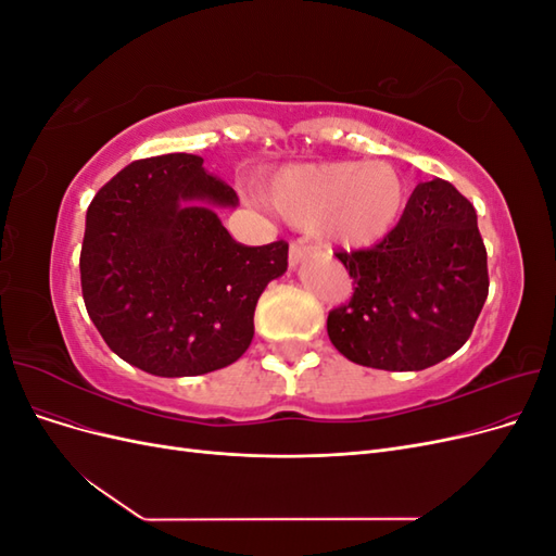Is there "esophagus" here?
Here are the masks:
<instances>
[{
    "label": "esophagus",
    "mask_w": 556,
    "mask_h": 556,
    "mask_svg": "<svg viewBox=\"0 0 556 556\" xmlns=\"http://www.w3.org/2000/svg\"><path fill=\"white\" fill-rule=\"evenodd\" d=\"M308 255H313V248L306 245V241H294L290 245V266L294 268L299 262H304Z\"/></svg>",
    "instance_id": "obj_1"
}]
</instances>
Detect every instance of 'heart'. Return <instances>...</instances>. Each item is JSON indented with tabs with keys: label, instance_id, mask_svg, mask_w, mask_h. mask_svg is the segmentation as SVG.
Instances as JSON below:
<instances>
[{
	"label": "heart",
	"instance_id": "heart-1",
	"mask_svg": "<svg viewBox=\"0 0 556 556\" xmlns=\"http://www.w3.org/2000/svg\"><path fill=\"white\" fill-rule=\"evenodd\" d=\"M406 178L392 162L294 164L268 182V204L294 227H319L345 248L374 245L406 206Z\"/></svg>",
	"mask_w": 556,
	"mask_h": 556
}]
</instances>
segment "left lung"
Listing matches in <instances>:
<instances>
[{
  "instance_id": "left-lung-1",
  "label": "left lung",
  "mask_w": 556,
  "mask_h": 556,
  "mask_svg": "<svg viewBox=\"0 0 556 556\" xmlns=\"http://www.w3.org/2000/svg\"><path fill=\"white\" fill-rule=\"evenodd\" d=\"M336 257L355 292L329 313V341L382 371H422L454 355L490 292L476 208L443 178L417 185L380 243Z\"/></svg>"
}]
</instances>
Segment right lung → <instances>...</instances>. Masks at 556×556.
<instances>
[{
	"label": "right lung",
	"mask_w": 556,
	"mask_h": 556,
	"mask_svg": "<svg viewBox=\"0 0 556 556\" xmlns=\"http://www.w3.org/2000/svg\"><path fill=\"white\" fill-rule=\"evenodd\" d=\"M188 153L137 160L92 199L80 288L106 345L162 378L237 362L255 336L264 288L288 271V243L250 248L215 206H237L227 182Z\"/></svg>",
	"instance_id": "right-lung-1"
}]
</instances>
